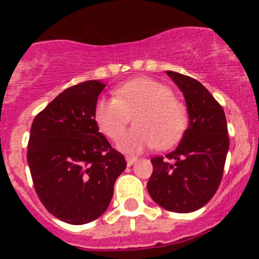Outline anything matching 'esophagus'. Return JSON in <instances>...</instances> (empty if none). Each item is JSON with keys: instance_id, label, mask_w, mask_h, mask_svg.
<instances>
[{"instance_id": "obj_1", "label": "esophagus", "mask_w": 259, "mask_h": 259, "mask_svg": "<svg viewBox=\"0 0 259 259\" xmlns=\"http://www.w3.org/2000/svg\"><path fill=\"white\" fill-rule=\"evenodd\" d=\"M136 161H137V158L136 157H132V156H127V157H126V164H127V166H132Z\"/></svg>"}]
</instances>
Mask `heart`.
Listing matches in <instances>:
<instances>
[{
	"label": "heart",
	"instance_id": "1",
	"mask_svg": "<svg viewBox=\"0 0 259 259\" xmlns=\"http://www.w3.org/2000/svg\"><path fill=\"white\" fill-rule=\"evenodd\" d=\"M172 97L169 87L162 83L133 79L118 87L115 98L98 99L95 123L106 137L115 140L134 115L136 127L119 138L118 149L125 153H141L154 145L164 149L181 137L187 125V110Z\"/></svg>",
	"mask_w": 259,
	"mask_h": 259
}]
</instances>
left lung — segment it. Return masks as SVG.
<instances>
[{
	"label": "left lung",
	"mask_w": 259,
	"mask_h": 259,
	"mask_svg": "<svg viewBox=\"0 0 259 259\" xmlns=\"http://www.w3.org/2000/svg\"><path fill=\"white\" fill-rule=\"evenodd\" d=\"M184 95L188 127L179 145L150 158L148 192L166 211L187 213L204 207L217 192L229 152L227 121L222 106L195 79L166 71Z\"/></svg>",
	"instance_id": "obj_1"
}]
</instances>
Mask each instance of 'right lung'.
<instances>
[{
    "label": "right lung",
    "mask_w": 259,
    "mask_h": 259,
    "mask_svg": "<svg viewBox=\"0 0 259 259\" xmlns=\"http://www.w3.org/2000/svg\"><path fill=\"white\" fill-rule=\"evenodd\" d=\"M106 84L89 80L64 90L33 119L28 165L38 199L70 225L95 221L109 207L125 157L99 132L94 109Z\"/></svg>",
    "instance_id": "add662e5"
}]
</instances>
